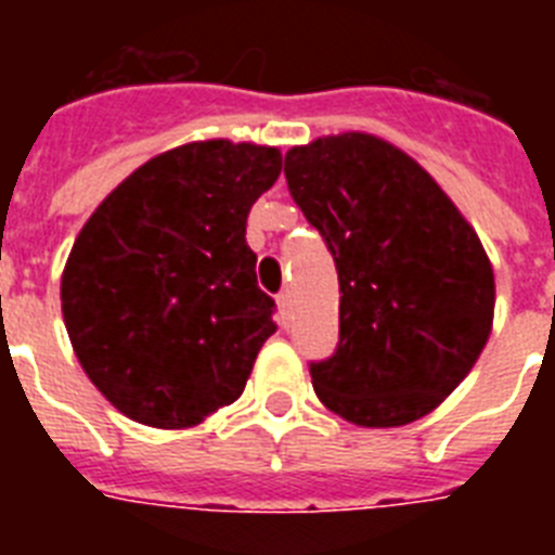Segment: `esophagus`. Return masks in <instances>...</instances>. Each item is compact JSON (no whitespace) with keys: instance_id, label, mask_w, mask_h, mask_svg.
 <instances>
[{"instance_id":"34e87169","label":"esophagus","mask_w":555,"mask_h":555,"mask_svg":"<svg viewBox=\"0 0 555 555\" xmlns=\"http://www.w3.org/2000/svg\"><path fill=\"white\" fill-rule=\"evenodd\" d=\"M276 305H279V322L285 325L287 317H291V291H282V294L276 296Z\"/></svg>"}]
</instances>
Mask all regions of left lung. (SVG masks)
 <instances>
[{"label":"left lung","instance_id":"obj_1","mask_svg":"<svg viewBox=\"0 0 555 555\" xmlns=\"http://www.w3.org/2000/svg\"><path fill=\"white\" fill-rule=\"evenodd\" d=\"M291 198L339 276V343L313 391L357 426H403L455 391L487 346L495 279L478 235L435 178L374 134L285 155Z\"/></svg>","mask_w":555,"mask_h":555}]
</instances>
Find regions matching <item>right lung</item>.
I'll return each instance as SVG.
<instances>
[{"label": "right lung", "instance_id": "obj_1", "mask_svg": "<svg viewBox=\"0 0 555 555\" xmlns=\"http://www.w3.org/2000/svg\"><path fill=\"white\" fill-rule=\"evenodd\" d=\"M279 172L273 146L186 143L134 169L80 230L63 320L82 371L126 417L184 429L242 397L276 331L247 212Z\"/></svg>", "mask_w": 555, "mask_h": 555}]
</instances>
